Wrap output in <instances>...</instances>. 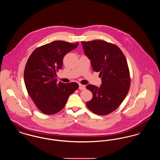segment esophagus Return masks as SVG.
<instances>
[{
	"label": "esophagus",
	"instance_id": "1",
	"mask_svg": "<svg viewBox=\"0 0 160 160\" xmlns=\"http://www.w3.org/2000/svg\"><path fill=\"white\" fill-rule=\"evenodd\" d=\"M86 86L84 85H83L82 84H79V89L80 90H83L85 89Z\"/></svg>",
	"mask_w": 160,
	"mask_h": 160
}]
</instances>
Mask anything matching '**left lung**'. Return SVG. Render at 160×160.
<instances>
[{"label":"left lung","instance_id":"1","mask_svg":"<svg viewBox=\"0 0 160 160\" xmlns=\"http://www.w3.org/2000/svg\"><path fill=\"white\" fill-rule=\"evenodd\" d=\"M82 44L102 81L100 87L86 86L93 95L86 106L95 114H109L121 105L129 91L131 79L126 58L118 46L105 41H82Z\"/></svg>","mask_w":160,"mask_h":160}]
</instances>
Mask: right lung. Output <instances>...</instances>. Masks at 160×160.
<instances>
[{"instance_id":"1","label":"right lung","mask_w":160,"mask_h":160,"mask_svg":"<svg viewBox=\"0 0 160 160\" xmlns=\"http://www.w3.org/2000/svg\"><path fill=\"white\" fill-rule=\"evenodd\" d=\"M78 45V42L54 41L36 48L27 61L24 71L25 86L35 105L44 114L60 112L69 96L78 88L77 83H58L56 78L63 57Z\"/></svg>"}]
</instances>
